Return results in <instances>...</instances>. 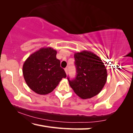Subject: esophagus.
<instances>
[{
	"label": "esophagus",
	"mask_w": 133,
	"mask_h": 133,
	"mask_svg": "<svg viewBox=\"0 0 133 133\" xmlns=\"http://www.w3.org/2000/svg\"><path fill=\"white\" fill-rule=\"evenodd\" d=\"M65 73L66 74V75L68 74V68H65Z\"/></svg>",
	"instance_id": "obj_1"
}]
</instances>
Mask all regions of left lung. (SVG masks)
<instances>
[{"label":"left lung","instance_id":"8db88e82","mask_svg":"<svg viewBox=\"0 0 133 133\" xmlns=\"http://www.w3.org/2000/svg\"><path fill=\"white\" fill-rule=\"evenodd\" d=\"M77 76L69 80V85L83 99H90L102 91L107 80L104 63L97 55L88 50L74 54Z\"/></svg>","mask_w":133,"mask_h":133}]
</instances>
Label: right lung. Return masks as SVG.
I'll use <instances>...</instances> for the list:
<instances>
[{
    "mask_svg": "<svg viewBox=\"0 0 133 133\" xmlns=\"http://www.w3.org/2000/svg\"><path fill=\"white\" fill-rule=\"evenodd\" d=\"M57 52L50 48H42L32 54L24 62L22 73L26 84L42 95L50 93L66 75L56 58Z\"/></svg>",
    "mask_w": 133,
    "mask_h": 133,
    "instance_id": "obj_1",
    "label": "right lung"
}]
</instances>
